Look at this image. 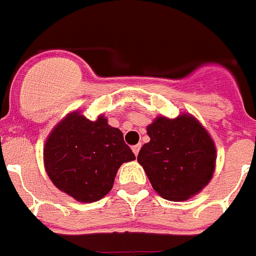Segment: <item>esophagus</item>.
I'll use <instances>...</instances> for the list:
<instances>
[{
    "label": "esophagus",
    "instance_id": "34e87169",
    "mask_svg": "<svg viewBox=\"0 0 256 256\" xmlns=\"http://www.w3.org/2000/svg\"><path fill=\"white\" fill-rule=\"evenodd\" d=\"M140 148H141V144H136V146H133V148H132V151H133V154H134L136 156L138 155V152H140Z\"/></svg>",
    "mask_w": 256,
    "mask_h": 256
}]
</instances>
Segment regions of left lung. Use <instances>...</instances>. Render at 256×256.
I'll list each match as a JSON object with an SVG mask.
<instances>
[{"label": "left lung", "instance_id": "1", "mask_svg": "<svg viewBox=\"0 0 256 256\" xmlns=\"http://www.w3.org/2000/svg\"><path fill=\"white\" fill-rule=\"evenodd\" d=\"M148 134L150 142L142 146L137 160L162 198L184 201L210 182L216 169V144L196 118L160 115L148 126Z\"/></svg>", "mask_w": 256, "mask_h": 256}]
</instances>
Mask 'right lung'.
Returning <instances> with one entry per match:
<instances>
[{"label": "right lung", "mask_w": 256, "mask_h": 256, "mask_svg": "<svg viewBox=\"0 0 256 256\" xmlns=\"http://www.w3.org/2000/svg\"><path fill=\"white\" fill-rule=\"evenodd\" d=\"M134 159L120 130L108 126L104 115L92 122L78 110L56 124L44 148L50 180L80 202L105 198L120 165Z\"/></svg>", "instance_id": "add662e5"}]
</instances>
